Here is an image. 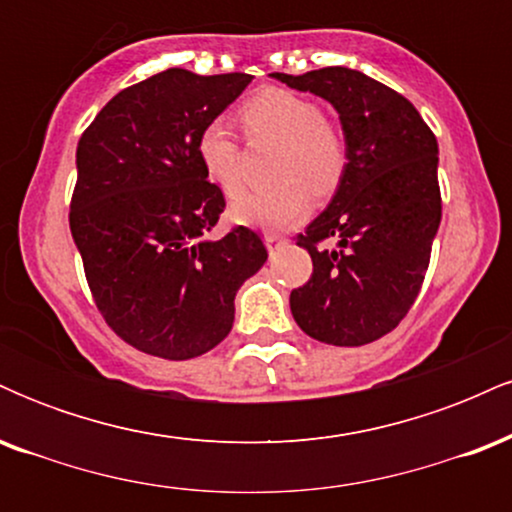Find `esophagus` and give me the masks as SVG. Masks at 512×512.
Listing matches in <instances>:
<instances>
[{
  "instance_id": "obj_1",
  "label": "esophagus",
  "mask_w": 512,
  "mask_h": 512,
  "mask_svg": "<svg viewBox=\"0 0 512 512\" xmlns=\"http://www.w3.org/2000/svg\"><path fill=\"white\" fill-rule=\"evenodd\" d=\"M286 243L284 236H279V233H264V245H267V250H274L276 245Z\"/></svg>"
}]
</instances>
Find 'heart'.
Segmentation results:
<instances>
[{
  "instance_id": "1",
  "label": "heart",
  "mask_w": 512,
  "mask_h": 512,
  "mask_svg": "<svg viewBox=\"0 0 512 512\" xmlns=\"http://www.w3.org/2000/svg\"><path fill=\"white\" fill-rule=\"evenodd\" d=\"M240 122L252 142L279 144L274 180L264 192H245L231 202V219L260 231H284L310 211V192L330 195L346 166V144L320 105L284 88H267L240 108ZM197 156L207 178L226 195L243 185V158L231 127L223 120L204 125Z\"/></svg>"
}]
</instances>
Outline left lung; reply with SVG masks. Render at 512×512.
Instances as JSON below:
<instances>
[{
  "mask_svg": "<svg viewBox=\"0 0 512 512\" xmlns=\"http://www.w3.org/2000/svg\"><path fill=\"white\" fill-rule=\"evenodd\" d=\"M272 76L332 103L346 144L332 202L298 236L313 276L291 291L293 320L317 342L370 344L395 330L424 284L440 226L438 142L407 98L356 69ZM327 237L337 249L319 248Z\"/></svg>",
  "mask_w": 512,
  "mask_h": 512,
  "instance_id": "1",
  "label": "left lung"
}]
</instances>
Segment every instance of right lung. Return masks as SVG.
<instances>
[{"mask_svg":"<svg viewBox=\"0 0 512 512\" xmlns=\"http://www.w3.org/2000/svg\"><path fill=\"white\" fill-rule=\"evenodd\" d=\"M252 81L166 69L125 88L81 134L69 211L88 289L117 337L187 361L228 337L236 293L267 262L238 226L207 238L226 199L197 156V137Z\"/></svg>","mask_w":512,"mask_h":512,"instance_id":"obj_1","label":"right lung"}]
</instances>
